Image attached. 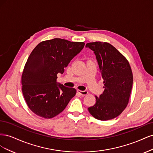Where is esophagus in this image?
<instances>
[{
	"mask_svg": "<svg viewBox=\"0 0 153 153\" xmlns=\"http://www.w3.org/2000/svg\"><path fill=\"white\" fill-rule=\"evenodd\" d=\"M78 93H79L81 96H85L88 94V92L87 91H80V90H77Z\"/></svg>",
	"mask_w": 153,
	"mask_h": 153,
	"instance_id": "esophagus-1",
	"label": "esophagus"
}]
</instances>
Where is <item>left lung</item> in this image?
I'll list each match as a JSON object with an SVG mask.
<instances>
[{"label":"left lung","mask_w":153,"mask_h":153,"mask_svg":"<svg viewBox=\"0 0 153 153\" xmlns=\"http://www.w3.org/2000/svg\"><path fill=\"white\" fill-rule=\"evenodd\" d=\"M85 47L93 51L103 79V94L96 96V103L88 108L89 113L100 121L114 119L127 106L133 85L130 65L123 55L106 42L88 43Z\"/></svg>","instance_id":"8db88e82"}]
</instances>
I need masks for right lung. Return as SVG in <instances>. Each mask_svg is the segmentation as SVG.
I'll use <instances>...</instances> for the list:
<instances>
[{
	"mask_svg": "<svg viewBox=\"0 0 153 153\" xmlns=\"http://www.w3.org/2000/svg\"><path fill=\"white\" fill-rule=\"evenodd\" d=\"M84 45V42L54 38L42 41L32 50L22 76L23 94L32 112L50 119L66 107L76 91L58 84L57 75L64 73Z\"/></svg>",
	"mask_w": 153,
	"mask_h": 153,
	"instance_id": "obj_1",
	"label": "right lung"
}]
</instances>
